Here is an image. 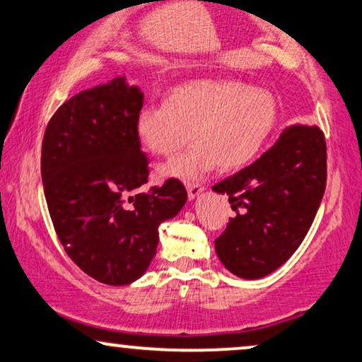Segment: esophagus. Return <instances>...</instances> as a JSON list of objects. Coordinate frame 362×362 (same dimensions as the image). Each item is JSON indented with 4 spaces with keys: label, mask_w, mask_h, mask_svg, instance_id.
I'll use <instances>...</instances> for the list:
<instances>
[{
    "label": "esophagus",
    "mask_w": 362,
    "mask_h": 362,
    "mask_svg": "<svg viewBox=\"0 0 362 362\" xmlns=\"http://www.w3.org/2000/svg\"><path fill=\"white\" fill-rule=\"evenodd\" d=\"M186 189H188L189 199H194V198H198V196L203 193L204 186H199V185H186Z\"/></svg>",
    "instance_id": "1"
}]
</instances>
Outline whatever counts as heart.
<instances>
[{"label":"heart","mask_w":362,"mask_h":362,"mask_svg":"<svg viewBox=\"0 0 362 362\" xmlns=\"http://www.w3.org/2000/svg\"><path fill=\"white\" fill-rule=\"evenodd\" d=\"M276 124L270 92L231 78H198L176 86L166 104L147 105L136 117V136L147 153L185 154L159 168L160 177L202 180L216 169L235 171L257 158Z\"/></svg>","instance_id":"1"}]
</instances>
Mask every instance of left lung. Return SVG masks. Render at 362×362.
<instances>
[{
  "mask_svg": "<svg viewBox=\"0 0 362 362\" xmlns=\"http://www.w3.org/2000/svg\"><path fill=\"white\" fill-rule=\"evenodd\" d=\"M325 141L317 126H290L248 168L213 186L228 194V226L216 238L223 265L257 280L282 267L305 238L325 191Z\"/></svg>",
  "mask_w": 362,
  "mask_h": 362,
  "instance_id": "obj_1",
  "label": "left lung"
}]
</instances>
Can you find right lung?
<instances>
[{"label":"right lung","instance_id":"1","mask_svg":"<svg viewBox=\"0 0 362 362\" xmlns=\"http://www.w3.org/2000/svg\"><path fill=\"white\" fill-rule=\"evenodd\" d=\"M142 102L126 77L80 92L50 119L42 144L45 199L58 240L80 270L114 287L146 274L159 225L188 199L177 180L137 193L149 176L136 136Z\"/></svg>","mask_w":362,"mask_h":362}]
</instances>
